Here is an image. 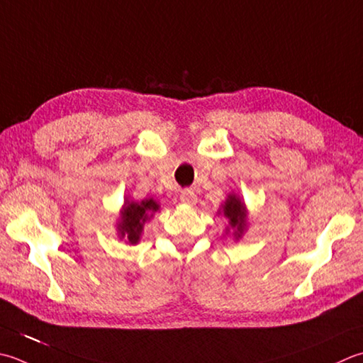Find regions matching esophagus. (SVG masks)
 <instances>
[{
    "label": "esophagus",
    "instance_id": "obj_1",
    "mask_svg": "<svg viewBox=\"0 0 363 363\" xmlns=\"http://www.w3.org/2000/svg\"><path fill=\"white\" fill-rule=\"evenodd\" d=\"M179 200H181V203H184V204L194 206V204L196 203V200H198V196H196V194H195V191L191 190V189H186V190L181 191Z\"/></svg>",
    "mask_w": 363,
    "mask_h": 363
}]
</instances>
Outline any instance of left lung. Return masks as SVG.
Masks as SVG:
<instances>
[{"instance_id": "8db88e82", "label": "left lung", "mask_w": 363, "mask_h": 363, "mask_svg": "<svg viewBox=\"0 0 363 363\" xmlns=\"http://www.w3.org/2000/svg\"><path fill=\"white\" fill-rule=\"evenodd\" d=\"M248 211L247 206L242 201V198L239 195L228 194L226 200L220 206V209L217 211V216H223L226 220H228V226L225 228V234H228L230 231L233 233L234 240L242 239L244 233L248 228Z\"/></svg>"}]
</instances>
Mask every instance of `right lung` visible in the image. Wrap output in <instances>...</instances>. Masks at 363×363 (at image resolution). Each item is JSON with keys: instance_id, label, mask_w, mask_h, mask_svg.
Segmentation results:
<instances>
[{"instance_id": "right-lung-1", "label": "right lung", "mask_w": 363, "mask_h": 363, "mask_svg": "<svg viewBox=\"0 0 363 363\" xmlns=\"http://www.w3.org/2000/svg\"><path fill=\"white\" fill-rule=\"evenodd\" d=\"M160 211V204L154 198H145L141 201L129 200L125 196L123 208L119 211V217L116 220V231L121 240L127 244L137 245L145 231V226L154 217L155 212Z\"/></svg>"}]
</instances>
